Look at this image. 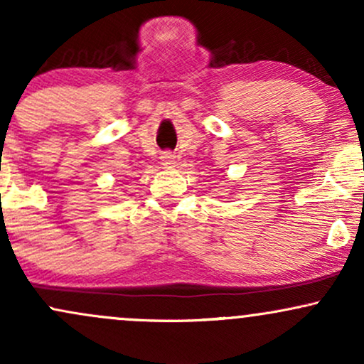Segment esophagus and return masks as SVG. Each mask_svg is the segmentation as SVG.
<instances>
[{
    "mask_svg": "<svg viewBox=\"0 0 364 364\" xmlns=\"http://www.w3.org/2000/svg\"><path fill=\"white\" fill-rule=\"evenodd\" d=\"M161 161H162V166H168V168H171V166L174 164V156L169 152H164L161 156Z\"/></svg>",
    "mask_w": 364,
    "mask_h": 364,
    "instance_id": "34e87169",
    "label": "esophagus"
}]
</instances>
